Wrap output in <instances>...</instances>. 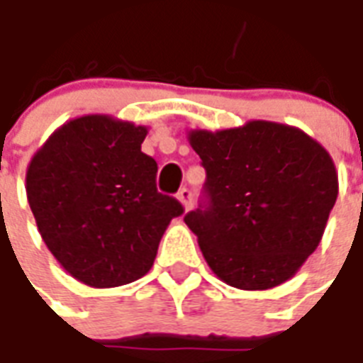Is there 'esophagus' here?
I'll return each mask as SVG.
<instances>
[{"label": "esophagus", "mask_w": 363, "mask_h": 363, "mask_svg": "<svg viewBox=\"0 0 363 363\" xmlns=\"http://www.w3.org/2000/svg\"><path fill=\"white\" fill-rule=\"evenodd\" d=\"M177 199H179V203L186 207V209H189L191 207V199H194V195H191V189H187V187H182L179 191H177Z\"/></svg>", "instance_id": "34e87169"}]
</instances>
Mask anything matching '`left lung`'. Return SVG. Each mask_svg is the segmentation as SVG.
Instances as JSON below:
<instances>
[{
    "instance_id": "1",
    "label": "left lung",
    "mask_w": 363,
    "mask_h": 363,
    "mask_svg": "<svg viewBox=\"0 0 363 363\" xmlns=\"http://www.w3.org/2000/svg\"><path fill=\"white\" fill-rule=\"evenodd\" d=\"M207 172L205 201L184 220L213 274L262 291L291 279L317 250L338 197V172L301 128L248 121L187 133Z\"/></svg>"
}]
</instances>
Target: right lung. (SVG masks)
Masks as SVG:
<instances>
[{
  "mask_svg": "<svg viewBox=\"0 0 363 363\" xmlns=\"http://www.w3.org/2000/svg\"><path fill=\"white\" fill-rule=\"evenodd\" d=\"M148 128L84 115L48 136L27 168V199L46 248L89 287L148 274L182 203L158 194V164L140 150Z\"/></svg>",
  "mask_w": 363,
  "mask_h": 363,
  "instance_id": "add662e5",
  "label": "right lung"
}]
</instances>
